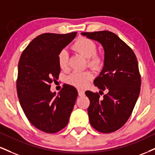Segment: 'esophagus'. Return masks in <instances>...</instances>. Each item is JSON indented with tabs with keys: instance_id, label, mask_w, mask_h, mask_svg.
<instances>
[{
	"instance_id": "1",
	"label": "esophagus",
	"mask_w": 155,
	"mask_h": 155,
	"mask_svg": "<svg viewBox=\"0 0 155 155\" xmlns=\"http://www.w3.org/2000/svg\"><path fill=\"white\" fill-rule=\"evenodd\" d=\"M78 94H79V96H80V97L84 96V92L82 89H78Z\"/></svg>"
}]
</instances>
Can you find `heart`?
I'll list each match as a JSON object with an SVG mask.
<instances>
[{
  "label": "heart",
  "mask_w": 155,
  "mask_h": 155,
  "mask_svg": "<svg viewBox=\"0 0 155 155\" xmlns=\"http://www.w3.org/2000/svg\"><path fill=\"white\" fill-rule=\"evenodd\" d=\"M73 48L78 53L88 58V65L92 68H97L101 65L102 59L101 56L97 54V46L94 41L87 37H79L73 45ZM58 65L62 69H66L68 64V53L66 50L60 52L58 56ZM92 74L89 71H74L67 77V82L69 84L84 88L87 87L89 81L92 79Z\"/></svg>",
  "instance_id": "heart-1"
}]
</instances>
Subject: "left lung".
<instances>
[{"mask_svg":"<svg viewBox=\"0 0 155 155\" xmlns=\"http://www.w3.org/2000/svg\"><path fill=\"white\" fill-rule=\"evenodd\" d=\"M81 34L100 42L105 52L103 68L94 84L100 92L106 90L107 94L100 100L97 93L86 91L90 101L89 122L97 131L111 133L126 124L139 97L141 76L137 57L131 48L111 31Z\"/></svg>","mask_w":155,"mask_h":155,"instance_id":"8db88e82","label":"left lung"}]
</instances>
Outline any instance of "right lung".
<instances>
[{"label": "right lung", "mask_w": 155, "mask_h": 155, "mask_svg": "<svg viewBox=\"0 0 155 155\" xmlns=\"http://www.w3.org/2000/svg\"><path fill=\"white\" fill-rule=\"evenodd\" d=\"M76 34L39 35L20 57L16 81L20 105L29 122L45 133H56L66 127L77 98L76 89L68 84L58 94L50 91V84L61 72L58 54Z\"/></svg>", "instance_id": "1"}]
</instances>
